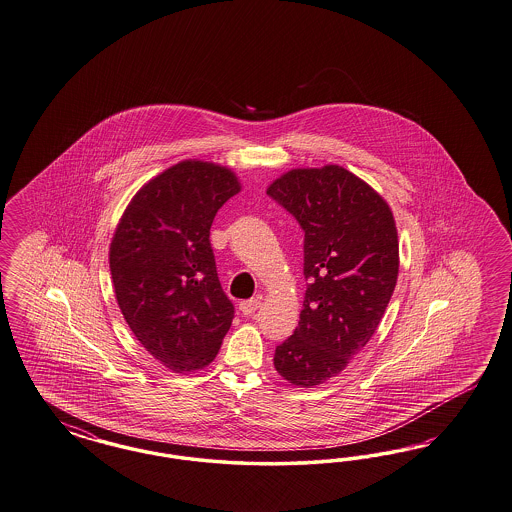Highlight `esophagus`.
Wrapping results in <instances>:
<instances>
[{
  "mask_svg": "<svg viewBox=\"0 0 512 512\" xmlns=\"http://www.w3.org/2000/svg\"><path fill=\"white\" fill-rule=\"evenodd\" d=\"M259 306H261V299L242 300V302H240V312H242L244 316H251Z\"/></svg>",
  "mask_w": 512,
  "mask_h": 512,
  "instance_id": "obj_1",
  "label": "esophagus"
}]
</instances>
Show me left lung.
Masks as SVG:
<instances>
[{"mask_svg": "<svg viewBox=\"0 0 512 512\" xmlns=\"http://www.w3.org/2000/svg\"><path fill=\"white\" fill-rule=\"evenodd\" d=\"M266 194L299 221L308 280L299 327L276 346L274 367L312 388L348 367L388 308L399 274L395 219L380 194L336 164L291 170Z\"/></svg>", "mask_w": 512, "mask_h": 512, "instance_id": "obj_1", "label": "left lung"}]
</instances>
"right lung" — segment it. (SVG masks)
<instances>
[{"instance_id":"add662e5","label":"right lung","mask_w":512,"mask_h":512,"mask_svg":"<svg viewBox=\"0 0 512 512\" xmlns=\"http://www.w3.org/2000/svg\"><path fill=\"white\" fill-rule=\"evenodd\" d=\"M240 193L229 168L183 160L143 185L109 247L115 297L141 346L170 371L210 365L234 318L210 229Z\"/></svg>"}]
</instances>
